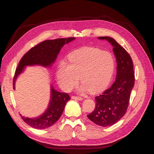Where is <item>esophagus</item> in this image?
I'll return each instance as SVG.
<instances>
[{"instance_id":"esophagus-1","label":"esophagus","mask_w":154,"mask_h":154,"mask_svg":"<svg viewBox=\"0 0 154 154\" xmlns=\"http://www.w3.org/2000/svg\"><path fill=\"white\" fill-rule=\"evenodd\" d=\"M71 99H76L78 100H83V98L81 97H77V96H72L71 97Z\"/></svg>"}]
</instances>
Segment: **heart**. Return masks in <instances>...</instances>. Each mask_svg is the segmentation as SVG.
I'll use <instances>...</instances> for the list:
<instances>
[{
	"label": "heart",
	"mask_w": 154,
	"mask_h": 154,
	"mask_svg": "<svg viewBox=\"0 0 154 154\" xmlns=\"http://www.w3.org/2000/svg\"><path fill=\"white\" fill-rule=\"evenodd\" d=\"M69 64L61 61L57 71L60 87L65 91L77 85L80 77L82 91L100 92L109 86L116 67L114 55L98 48L84 47L68 55Z\"/></svg>",
	"instance_id": "obj_1"
}]
</instances>
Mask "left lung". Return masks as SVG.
Here are the masks:
<instances>
[{"instance_id": "obj_1", "label": "left lung", "mask_w": 154, "mask_h": 154, "mask_svg": "<svg viewBox=\"0 0 154 154\" xmlns=\"http://www.w3.org/2000/svg\"><path fill=\"white\" fill-rule=\"evenodd\" d=\"M112 44L117 61L116 81L109 89L95 97V109L88 114V119L100 126H110L119 121L126 114L130 94L134 85L133 61L129 54L113 38L99 37Z\"/></svg>"}]
</instances>
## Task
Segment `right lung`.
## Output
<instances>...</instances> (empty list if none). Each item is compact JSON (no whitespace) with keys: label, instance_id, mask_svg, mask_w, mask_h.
<instances>
[{"label":"right lung","instance_id":"obj_1","mask_svg":"<svg viewBox=\"0 0 154 154\" xmlns=\"http://www.w3.org/2000/svg\"><path fill=\"white\" fill-rule=\"evenodd\" d=\"M75 38H59L55 40H48L40 42L32 48L26 53L20 60L18 66L16 67L14 79L13 88L14 89V82L18 75L23 71L26 65H41L44 67L50 66L55 61L57 55L61 48ZM70 100V97L66 93L58 92L51 87V100L48 110L42 116L29 119L20 115L22 119L29 126L36 129H45L53 125L61 117L67 102Z\"/></svg>","mask_w":154,"mask_h":154}]
</instances>
